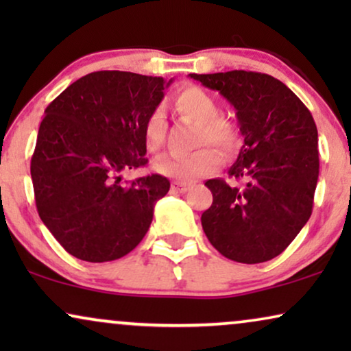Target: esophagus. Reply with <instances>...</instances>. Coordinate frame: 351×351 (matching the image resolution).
Here are the masks:
<instances>
[{"mask_svg":"<svg viewBox=\"0 0 351 351\" xmlns=\"http://www.w3.org/2000/svg\"><path fill=\"white\" fill-rule=\"evenodd\" d=\"M190 186L184 184V182H172V191H176V193H185V191H189Z\"/></svg>","mask_w":351,"mask_h":351,"instance_id":"obj_1","label":"esophagus"}]
</instances>
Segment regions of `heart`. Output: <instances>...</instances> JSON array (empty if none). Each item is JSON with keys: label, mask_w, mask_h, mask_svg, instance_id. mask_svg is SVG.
<instances>
[{"label": "heart", "mask_w": 351, "mask_h": 351, "mask_svg": "<svg viewBox=\"0 0 351 351\" xmlns=\"http://www.w3.org/2000/svg\"><path fill=\"white\" fill-rule=\"evenodd\" d=\"M176 112L196 123V145L213 143L225 156L238 150L241 136L233 119L220 117L219 102L208 90L198 86H185L172 99ZM142 137L150 153L161 150L166 137V118L161 108H153L142 124ZM220 155L214 148L203 147L190 155H165L156 158L153 167L158 174L177 182H195L213 174L220 166Z\"/></svg>", "instance_id": "1"}]
</instances>
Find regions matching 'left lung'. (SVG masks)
I'll return each mask as SVG.
<instances>
[{
    "instance_id": "8db88e82",
    "label": "left lung",
    "mask_w": 351,
    "mask_h": 351,
    "mask_svg": "<svg viewBox=\"0 0 351 351\" xmlns=\"http://www.w3.org/2000/svg\"><path fill=\"white\" fill-rule=\"evenodd\" d=\"M190 78L219 90L237 110L244 143L228 176L210 179L201 215L210 244L230 261L261 263L285 251L308 222L318 184V129L310 110L280 80L233 70Z\"/></svg>"
}]
</instances>
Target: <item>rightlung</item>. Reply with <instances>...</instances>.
<instances>
[{
    "label": "right lung",
    "mask_w": 351,
    "mask_h": 351,
    "mask_svg": "<svg viewBox=\"0 0 351 351\" xmlns=\"http://www.w3.org/2000/svg\"><path fill=\"white\" fill-rule=\"evenodd\" d=\"M171 83L131 71H94L45 110L30 166L36 209L73 257L117 261L150 228L169 180L150 174L119 182L123 171L148 162L142 124Z\"/></svg>",
    "instance_id": "1"
}]
</instances>
